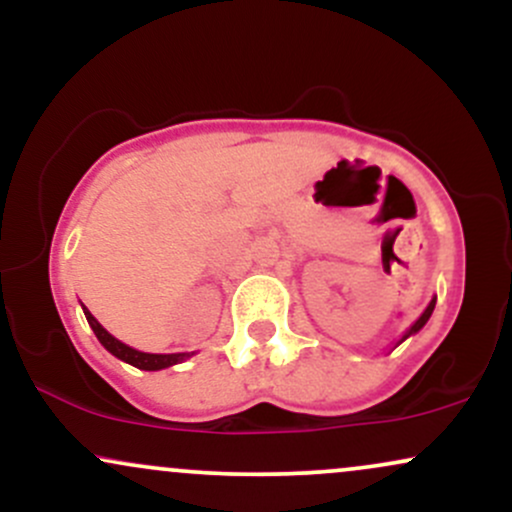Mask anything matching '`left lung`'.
<instances>
[{"mask_svg":"<svg viewBox=\"0 0 512 512\" xmlns=\"http://www.w3.org/2000/svg\"><path fill=\"white\" fill-rule=\"evenodd\" d=\"M433 308H436V298H433V301H431V303H428V308L424 310V315H421V317H419V320H416V322H414V325H411V327H409V332H407V334H404V337H402V342H404V339H407V337H411V334H414V332H419V330H421V327H424V325H426V322H428V317H431V313H433Z\"/></svg>","mask_w":512,"mask_h":512,"instance_id":"1","label":"left lung"}]
</instances>
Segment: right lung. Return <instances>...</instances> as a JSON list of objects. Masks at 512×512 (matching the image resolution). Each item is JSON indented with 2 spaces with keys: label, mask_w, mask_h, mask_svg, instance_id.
<instances>
[{
  "label": "right lung",
  "mask_w": 512,
  "mask_h": 512,
  "mask_svg": "<svg viewBox=\"0 0 512 512\" xmlns=\"http://www.w3.org/2000/svg\"><path fill=\"white\" fill-rule=\"evenodd\" d=\"M84 315H86L88 325H91L93 334L98 337V342H101L105 349L110 351V354L120 358V361L129 363V366L142 368V370H161V368L175 366V363L185 361V358H190V354H144V351H137V349H132V346L117 342L113 334L105 332V327L101 325V322L88 313V308H84Z\"/></svg>",
  "instance_id": "right-lung-1"
}]
</instances>
